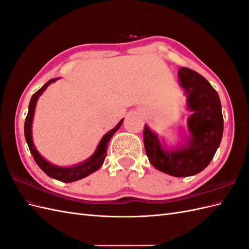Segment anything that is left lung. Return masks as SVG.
Segmentation results:
<instances>
[{
  "label": "left lung",
  "mask_w": 249,
  "mask_h": 249,
  "mask_svg": "<svg viewBox=\"0 0 249 249\" xmlns=\"http://www.w3.org/2000/svg\"><path fill=\"white\" fill-rule=\"evenodd\" d=\"M179 84L188 95L190 137L177 149H164L158 136L144 126L143 142L152 165L175 177L198 174L211 162L221 144L224 129L222 105L217 92L200 74L182 67L178 71Z\"/></svg>",
  "instance_id": "left-lung-1"
}]
</instances>
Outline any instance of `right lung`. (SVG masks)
<instances>
[{"label":"right lung","mask_w":249,"mask_h":249,"mask_svg":"<svg viewBox=\"0 0 249 249\" xmlns=\"http://www.w3.org/2000/svg\"><path fill=\"white\" fill-rule=\"evenodd\" d=\"M57 79L58 78L50 79L48 83L43 85L41 88L36 92V93L33 94L30 102V106H28L27 117L25 119V123H24V135H25V140L27 142V145H28V148H30L31 154L33 155L35 161H36V163L38 164L40 169H41L46 175L54 179H57V180L62 181V182H72V181L79 180V179L85 178L88 175L92 174V173L97 171L103 165L104 160H105L106 155H107L108 143L110 141L112 136L114 135V132L120 128L121 125H122L123 120H121L119 124L115 126L113 129L107 132V134L102 138V140L100 144H98L95 153L92 155L89 159L84 161V162L71 167L57 166L48 162V161L42 158V156L38 153L36 147L34 145L33 137H32V123H33V118L35 113V108H36V104L39 96L43 93V91L48 88V86L51 83H54Z\"/></svg>","instance_id":"right-lung-1"}]
</instances>
